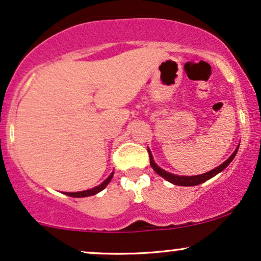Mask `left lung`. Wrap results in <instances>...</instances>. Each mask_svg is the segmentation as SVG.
<instances>
[{"label":"left lung","instance_id":"8db88e82","mask_svg":"<svg viewBox=\"0 0 261 261\" xmlns=\"http://www.w3.org/2000/svg\"><path fill=\"white\" fill-rule=\"evenodd\" d=\"M148 151H149V156H150V165H151V167L154 168V171L159 174V176H161L162 178L168 180V182L172 183V185L183 186V187H192V186H198V185H200V183L206 182L207 179L213 178V177L216 176L217 173L222 172V171L225 170V168L227 167L228 165L232 162V160L234 159V156L238 151V146H237V149L233 151V154L229 156V158L225 162H222L220 166H217L216 168H214V170L209 171V172L203 173V174H197V176H179V174H173V173L167 172V171L162 170L161 167H159L158 165H156V162L154 161V158H152V155H151V151H150L149 149H148Z\"/></svg>","mask_w":261,"mask_h":261}]
</instances>
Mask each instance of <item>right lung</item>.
<instances>
[{"label": "right lung", "instance_id": "obj_1", "mask_svg": "<svg viewBox=\"0 0 261 261\" xmlns=\"http://www.w3.org/2000/svg\"><path fill=\"white\" fill-rule=\"evenodd\" d=\"M113 173H115V172H112L109 177H107L105 180H103L102 183H101V185L94 187V188L87 189V191H82V192H75V193L66 192V193H63V194L68 195V197H73V198H85V197H90V195L97 194V193L102 191V189H105L106 186L109 185L110 182H111V179H112V177H113Z\"/></svg>", "mask_w": 261, "mask_h": 261}]
</instances>
